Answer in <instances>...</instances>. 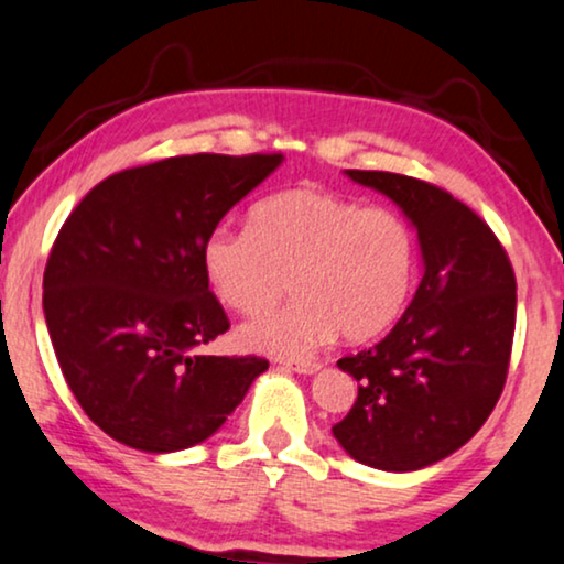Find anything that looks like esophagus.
Masks as SVG:
<instances>
[{
  "mask_svg": "<svg viewBox=\"0 0 564 564\" xmlns=\"http://www.w3.org/2000/svg\"><path fill=\"white\" fill-rule=\"evenodd\" d=\"M283 367L291 369V372H296V375H315L319 369L317 361H283Z\"/></svg>",
  "mask_w": 564,
  "mask_h": 564,
  "instance_id": "esophagus-1",
  "label": "esophagus"
}]
</instances>
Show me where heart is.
Instances as JSON below:
<instances>
[{"label":"heart","mask_w":564,"mask_h":564,"mask_svg":"<svg viewBox=\"0 0 564 564\" xmlns=\"http://www.w3.org/2000/svg\"><path fill=\"white\" fill-rule=\"evenodd\" d=\"M419 245L398 210L319 187L278 192L254 205L249 229L216 226L199 247L205 283L241 315L286 289L296 299L239 327L249 351L304 359L338 333L367 340L401 317L416 281Z\"/></svg>","instance_id":"b5f03b06"}]
</instances>
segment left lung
Returning a JSON list of instances; mask_svg holds the SVG:
<instances>
[{
	"label": "left lung",
	"mask_w": 564,
	"mask_h": 564,
	"mask_svg": "<svg viewBox=\"0 0 564 564\" xmlns=\"http://www.w3.org/2000/svg\"><path fill=\"white\" fill-rule=\"evenodd\" d=\"M346 176L416 229L422 281L380 344L338 367L359 395L333 437L365 466L419 471L466 445L500 401L516 333V275L500 241L451 192L390 171Z\"/></svg>",
	"instance_id": "obj_1"
}]
</instances>
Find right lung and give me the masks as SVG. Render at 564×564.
<instances>
[{
  "mask_svg": "<svg viewBox=\"0 0 564 564\" xmlns=\"http://www.w3.org/2000/svg\"><path fill=\"white\" fill-rule=\"evenodd\" d=\"M281 153L176 155L96 184L64 220L44 273V317L64 380L90 422L142 453L216 434L268 369L203 356L229 330L199 247Z\"/></svg>",
  "mask_w": 564,
  "mask_h": 564,
  "instance_id": "right-lung-1",
  "label": "right lung"
}]
</instances>
